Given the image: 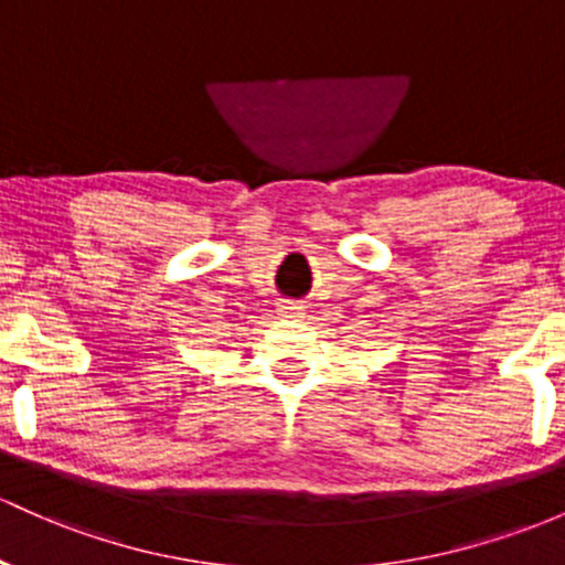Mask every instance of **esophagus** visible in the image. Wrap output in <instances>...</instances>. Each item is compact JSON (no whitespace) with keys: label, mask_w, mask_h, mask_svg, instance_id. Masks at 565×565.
<instances>
[{"label":"esophagus","mask_w":565,"mask_h":565,"mask_svg":"<svg viewBox=\"0 0 565 565\" xmlns=\"http://www.w3.org/2000/svg\"><path fill=\"white\" fill-rule=\"evenodd\" d=\"M280 315L282 318H301L305 315V305L296 299H285L280 301Z\"/></svg>","instance_id":"1"}]
</instances>
